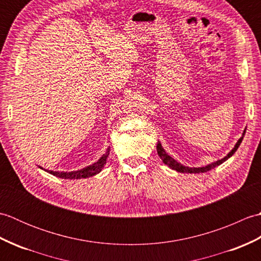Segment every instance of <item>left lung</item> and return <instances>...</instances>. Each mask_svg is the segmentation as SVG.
Masks as SVG:
<instances>
[{"mask_svg":"<svg viewBox=\"0 0 261 261\" xmlns=\"http://www.w3.org/2000/svg\"><path fill=\"white\" fill-rule=\"evenodd\" d=\"M246 130H247V127H246L245 130H243V134H242L241 138H240L239 140L237 141V143H236V146L233 147V149H232V150H231L228 154H226V156H225L224 158L216 160V162L211 163V164H208V165H206V166H203V167H188V166L181 165L180 163L177 162L176 159H174L173 157L169 156V154H168L167 152H166V150H165V149H164L163 146H162V143H160L159 141H158V143H157V152H158V156L160 157V159L163 160V163H164L165 165H167L168 167H170L171 169L178 171V173H184V174H185V173H187V174L206 173V171H208V170H211V169H213V168H215V167H218V166H220L221 164H223V163L225 162V160H228V159L232 156V154H233V153L238 150V148H239L240 143L242 142L243 137H245Z\"/></svg>","mask_w":261,"mask_h":261,"instance_id":"obj_1","label":"left lung"}]
</instances>
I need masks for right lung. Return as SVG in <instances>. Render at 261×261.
Returning <instances> with one entry per match:
<instances>
[{
	"label": "right lung",
	"instance_id": "obj_1",
	"mask_svg": "<svg viewBox=\"0 0 261 261\" xmlns=\"http://www.w3.org/2000/svg\"><path fill=\"white\" fill-rule=\"evenodd\" d=\"M110 154V147H108L107 151L103 153V156L99 158L96 163H94L90 166H87L85 168H82L79 170H74V171H54V170H49V169H43L40 166H38L40 169H43L47 173L51 174L56 177H59V178H64V179H81V178H87V177H92L94 175L98 174L104 167V165L107 164V159Z\"/></svg>",
	"mask_w": 261,
	"mask_h": 261
}]
</instances>
